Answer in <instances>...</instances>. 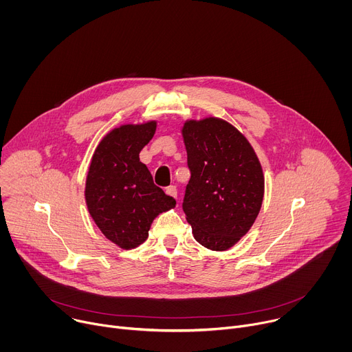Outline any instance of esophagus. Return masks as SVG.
<instances>
[{
  "label": "esophagus",
  "mask_w": 352,
  "mask_h": 352,
  "mask_svg": "<svg viewBox=\"0 0 352 352\" xmlns=\"http://www.w3.org/2000/svg\"><path fill=\"white\" fill-rule=\"evenodd\" d=\"M166 193L168 195V196H171V197H174V199H177V188L174 186V185H171V186H168V188H166Z\"/></svg>",
  "instance_id": "34e87169"
}]
</instances>
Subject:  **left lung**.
<instances>
[{"label":"left lung","mask_w":352,"mask_h":352,"mask_svg":"<svg viewBox=\"0 0 352 352\" xmlns=\"http://www.w3.org/2000/svg\"><path fill=\"white\" fill-rule=\"evenodd\" d=\"M181 133L190 170L186 221L200 245L221 252L246 235L261 212L262 164L245 135L219 117L186 120Z\"/></svg>","instance_id":"left-lung-1"}]
</instances>
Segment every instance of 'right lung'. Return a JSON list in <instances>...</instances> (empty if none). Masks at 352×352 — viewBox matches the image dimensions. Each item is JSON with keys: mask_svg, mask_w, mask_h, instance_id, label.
Masks as SVG:
<instances>
[{"mask_svg": "<svg viewBox=\"0 0 352 352\" xmlns=\"http://www.w3.org/2000/svg\"><path fill=\"white\" fill-rule=\"evenodd\" d=\"M157 121L122 124L98 142L91 156L85 202L103 235L121 249H133L148 236L153 220L175 208V199L155 185L140 162V150L152 140Z\"/></svg>", "mask_w": 352, "mask_h": 352, "instance_id": "add662e5", "label": "right lung"}]
</instances>
